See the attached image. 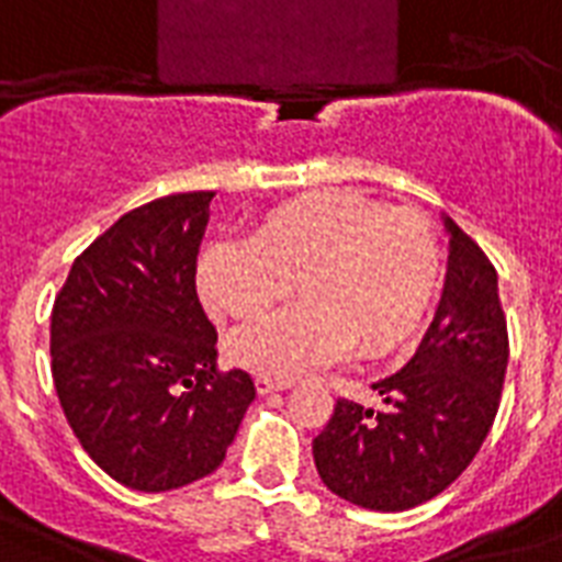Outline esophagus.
I'll list each match as a JSON object with an SVG mask.
<instances>
[{"label": "esophagus", "instance_id": "1", "mask_svg": "<svg viewBox=\"0 0 562 562\" xmlns=\"http://www.w3.org/2000/svg\"><path fill=\"white\" fill-rule=\"evenodd\" d=\"M291 379H273V375H256V391L262 393H273V391H285V387H291Z\"/></svg>", "mask_w": 562, "mask_h": 562}]
</instances>
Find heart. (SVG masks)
Instances as JSON below:
<instances>
[{"label":"heart","instance_id":"heart-1","mask_svg":"<svg viewBox=\"0 0 562 562\" xmlns=\"http://www.w3.org/2000/svg\"><path fill=\"white\" fill-rule=\"evenodd\" d=\"M440 265V241L423 212L321 189L265 212L250 241L206 247L198 289L212 312L254 324L300 285L303 306L229 341L241 368L291 379L350 350L356 359L400 350L426 321Z\"/></svg>","mask_w":562,"mask_h":562}]
</instances>
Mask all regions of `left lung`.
Masks as SVG:
<instances>
[{"mask_svg": "<svg viewBox=\"0 0 562 562\" xmlns=\"http://www.w3.org/2000/svg\"><path fill=\"white\" fill-rule=\"evenodd\" d=\"M446 229L443 297L417 356L373 384L382 408L338 400L312 440L326 487L368 510H411L443 493L498 414L510 344L496 268L452 218Z\"/></svg>", "mask_w": 562, "mask_h": 562, "instance_id": "obj_1", "label": "left lung"}]
</instances>
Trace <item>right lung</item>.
Here are the masks:
<instances>
[{
	"instance_id": "1",
	"label": "right lung",
	"mask_w": 562,
	"mask_h": 562,
	"mask_svg": "<svg viewBox=\"0 0 562 562\" xmlns=\"http://www.w3.org/2000/svg\"><path fill=\"white\" fill-rule=\"evenodd\" d=\"M212 192L125 212L72 262L52 308V379L83 452L143 493L221 467L256 387L221 373L194 271Z\"/></svg>"
}]
</instances>
